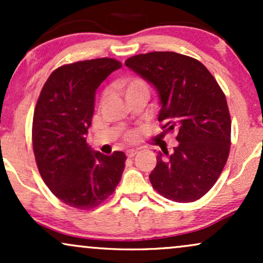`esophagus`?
Segmentation results:
<instances>
[{"instance_id":"obj_1","label":"esophagus","mask_w":263,"mask_h":263,"mask_svg":"<svg viewBox=\"0 0 263 263\" xmlns=\"http://www.w3.org/2000/svg\"><path fill=\"white\" fill-rule=\"evenodd\" d=\"M138 151L137 149H128L127 152H126V155H127L128 158H134V157L137 155Z\"/></svg>"}]
</instances>
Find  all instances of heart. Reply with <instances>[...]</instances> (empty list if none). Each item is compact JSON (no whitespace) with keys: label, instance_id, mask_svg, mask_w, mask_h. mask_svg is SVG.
Instances as JSON below:
<instances>
[{"label":"heart","instance_id":"1","mask_svg":"<svg viewBox=\"0 0 263 263\" xmlns=\"http://www.w3.org/2000/svg\"><path fill=\"white\" fill-rule=\"evenodd\" d=\"M115 89L119 90L120 92L122 93L126 98V100H129L134 96L141 95V93H144V95H148L149 93V85L143 78L138 77V75H132V77L123 78V79L116 81L115 83ZM107 98V92H105L102 95V101ZM138 134L136 131H129L126 134V140L128 142H135L137 140Z\"/></svg>","mask_w":263,"mask_h":263}]
</instances>
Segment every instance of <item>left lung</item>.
Instances as JSON below:
<instances>
[{"mask_svg": "<svg viewBox=\"0 0 263 263\" xmlns=\"http://www.w3.org/2000/svg\"><path fill=\"white\" fill-rule=\"evenodd\" d=\"M126 66L152 83L159 93L163 136L176 134L173 153L162 149L149 174L162 197L190 203L206 194L228 161L231 119L225 93L205 66L174 52L138 54Z\"/></svg>", "mask_w": 263, "mask_h": 263, "instance_id": "1", "label": "left lung"}]
</instances>
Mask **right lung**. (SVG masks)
Wrapping results in <instances>:
<instances>
[{"mask_svg":"<svg viewBox=\"0 0 263 263\" xmlns=\"http://www.w3.org/2000/svg\"><path fill=\"white\" fill-rule=\"evenodd\" d=\"M121 66L114 58L59 66L35 105L32 142L39 174L57 198L75 209L89 210L106 200L125 170V153H93L86 142L95 91Z\"/></svg>","mask_w":263,"mask_h":263,"instance_id":"right-lung-1","label":"right lung"}]
</instances>
